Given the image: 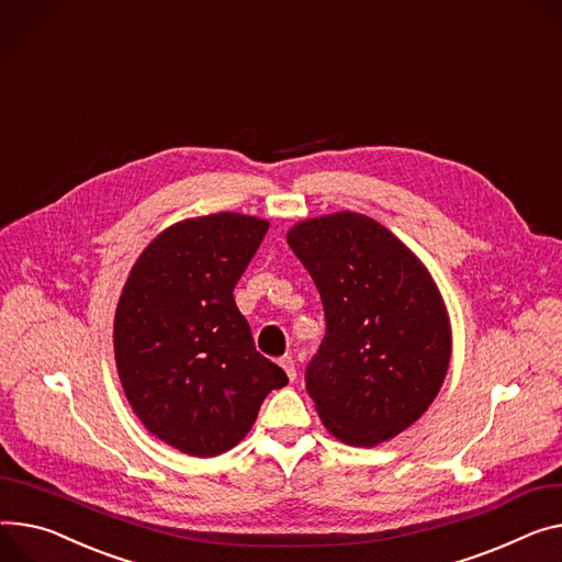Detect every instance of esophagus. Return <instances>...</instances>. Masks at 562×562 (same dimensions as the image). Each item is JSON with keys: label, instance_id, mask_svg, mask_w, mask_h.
Returning <instances> with one entry per match:
<instances>
[{"label": "esophagus", "instance_id": "1", "mask_svg": "<svg viewBox=\"0 0 562 562\" xmlns=\"http://www.w3.org/2000/svg\"><path fill=\"white\" fill-rule=\"evenodd\" d=\"M279 364L283 367V371L288 373V378H290V380H294V378H296V367H294V360H292V358H281V360H279Z\"/></svg>", "mask_w": 562, "mask_h": 562}]
</instances>
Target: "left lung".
Listing matches in <instances>:
<instances>
[{
    "label": "left lung",
    "instance_id": "obj_1",
    "mask_svg": "<svg viewBox=\"0 0 562 562\" xmlns=\"http://www.w3.org/2000/svg\"><path fill=\"white\" fill-rule=\"evenodd\" d=\"M288 245L313 277L326 335L306 392L335 439L373 448L435 403L452 356L437 281L384 225L356 211L301 221Z\"/></svg>",
    "mask_w": 562,
    "mask_h": 562
}]
</instances>
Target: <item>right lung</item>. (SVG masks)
Instances as JSON below:
<instances>
[{"mask_svg":"<svg viewBox=\"0 0 562 562\" xmlns=\"http://www.w3.org/2000/svg\"><path fill=\"white\" fill-rule=\"evenodd\" d=\"M270 223L221 211L166 227L139 254L114 313V360L137 418L166 446L218 457L288 384L256 351L234 288Z\"/></svg>","mask_w":562,"mask_h":562,"instance_id":"add662e5","label":"right lung"}]
</instances>
